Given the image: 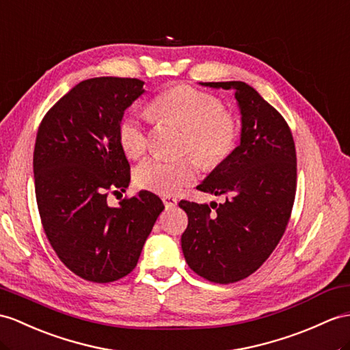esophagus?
Returning <instances> with one entry per match:
<instances>
[{
    "label": "esophagus",
    "instance_id": "34e87169",
    "mask_svg": "<svg viewBox=\"0 0 350 350\" xmlns=\"http://www.w3.org/2000/svg\"><path fill=\"white\" fill-rule=\"evenodd\" d=\"M161 200H163L166 208H175L176 203H178L176 198H174V196H163V199H161Z\"/></svg>",
    "mask_w": 350,
    "mask_h": 350
}]
</instances>
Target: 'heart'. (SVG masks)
Returning a JSON list of instances; mask_svg holds the SVG:
<instances>
[{
	"mask_svg": "<svg viewBox=\"0 0 350 350\" xmlns=\"http://www.w3.org/2000/svg\"><path fill=\"white\" fill-rule=\"evenodd\" d=\"M148 114L157 122L176 123L185 129L183 150L191 151L203 166L217 167L233 154L239 141V122L223 102L208 92L185 84L172 86L152 99ZM118 144L129 159H139L150 139L142 118L126 116L118 123ZM198 166L191 157L180 160L150 159L138 166L135 183L142 190L174 194L196 180Z\"/></svg>",
	"mask_w": 350,
	"mask_h": 350,
	"instance_id": "heart-1",
	"label": "heart"
}]
</instances>
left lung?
Returning a JSON list of instances; mask_svg holds the SVG:
<instances>
[{
	"mask_svg": "<svg viewBox=\"0 0 350 350\" xmlns=\"http://www.w3.org/2000/svg\"><path fill=\"white\" fill-rule=\"evenodd\" d=\"M233 90L242 114L241 146L198 190L224 203L181 200L189 226L181 236L187 264L215 284H233L258 270L286 230L297 190L291 129L276 108L243 81L200 83Z\"/></svg>",
	"mask_w": 350,
	"mask_h": 350,
	"instance_id": "obj_1",
	"label": "left lung"
}]
</instances>
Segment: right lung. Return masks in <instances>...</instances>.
Masks as SVG:
<instances>
[{
  "label": "right lung",
  "instance_id": "right-lung-1",
  "mask_svg": "<svg viewBox=\"0 0 350 350\" xmlns=\"http://www.w3.org/2000/svg\"><path fill=\"white\" fill-rule=\"evenodd\" d=\"M142 93L138 79L84 80L38 126L33 180L41 224L59 260L90 282L129 275L165 209L159 196L146 190L117 208L107 203L109 193L129 187L131 166L117 129L124 109Z\"/></svg>",
  "mask_w": 350,
  "mask_h": 350
}]
</instances>
